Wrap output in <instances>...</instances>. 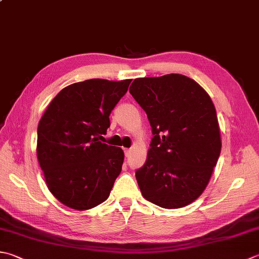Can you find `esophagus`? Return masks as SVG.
Returning <instances> with one entry per match:
<instances>
[{"instance_id":"esophagus-1","label":"esophagus","mask_w":259,"mask_h":259,"mask_svg":"<svg viewBox=\"0 0 259 259\" xmlns=\"http://www.w3.org/2000/svg\"><path fill=\"white\" fill-rule=\"evenodd\" d=\"M130 153H131V149H129V148H124V155L128 157L129 155H130Z\"/></svg>"}]
</instances>
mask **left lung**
<instances>
[{"instance_id": "8db88e82", "label": "left lung", "mask_w": 259, "mask_h": 259, "mask_svg": "<svg viewBox=\"0 0 259 259\" xmlns=\"http://www.w3.org/2000/svg\"><path fill=\"white\" fill-rule=\"evenodd\" d=\"M130 94L148 116L154 138L136 171L141 194L164 209L199 197L221 151L214 104L194 79L181 74L136 78Z\"/></svg>"}]
</instances>
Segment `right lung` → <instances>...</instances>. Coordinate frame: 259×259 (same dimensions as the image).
<instances>
[{
	"label": "right lung",
	"instance_id": "1",
	"mask_svg": "<svg viewBox=\"0 0 259 259\" xmlns=\"http://www.w3.org/2000/svg\"><path fill=\"white\" fill-rule=\"evenodd\" d=\"M130 83L93 78L68 85L39 121V165L48 190L70 209L84 211L102 203L121 173L123 150L100 139Z\"/></svg>",
	"mask_w": 259,
	"mask_h": 259
}]
</instances>
